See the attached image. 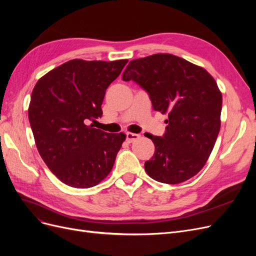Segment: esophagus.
Segmentation results:
<instances>
[{"label": "esophagus", "instance_id": "obj_1", "mask_svg": "<svg viewBox=\"0 0 256 256\" xmlns=\"http://www.w3.org/2000/svg\"><path fill=\"white\" fill-rule=\"evenodd\" d=\"M138 138H140V134H131V132H127V134H126V141H127L128 143H131V142H134V141L138 140Z\"/></svg>", "mask_w": 256, "mask_h": 256}]
</instances>
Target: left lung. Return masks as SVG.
<instances>
[{
  "label": "left lung",
  "instance_id": "1",
  "mask_svg": "<svg viewBox=\"0 0 256 256\" xmlns=\"http://www.w3.org/2000/svg\"><path fill=\"white\" fill-rule=\"evenodd\" d=\"M148 94L154 111L168 114L166 132L150 136L154 156L146 173L164 184H180L205 166L220 131L222 95L204 68L182 58L158 53L132 60L122 74Z\"/></svg>",
  "mask_w": 256,
  "mask_h": 256
}]
</instances>
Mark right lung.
Returning a JSON list of instances; mask_svg holds the SVG:
<instances>
[{
    "mask_svg": "<svg viewBox=\"0 0 256 256\" xmlns=\"http://www.w3.org/2000/svg\"><path fill=\"white\" fill-rule=\"evenodd\" d=\"M127 62L72 60L35 85L28 120L37 150L67 186L94 187L111 172L126 134H108L90 122L102 118L106 90Z\"/></svg>",
    "mask_w": 256,
    "mask_h": 256,
    "instance_id": "1",
    "label": "right lung"
}]
</instances>
